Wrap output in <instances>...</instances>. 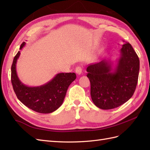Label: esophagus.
<instances>
[{
  "label": "esophagus",
  "mask_w": 150,
  "mask_h": 150,
  "mask_svg": "<svg viewBox=\"0 0 150 150\" xmlns=\"http://www.w3.org/2000/svg\"><path fill=\"white\" fill-rule=\"evenodd\" d=\"M75 72L77 73V74L78 75H81V73L82 72V69L81 66H77L75 69Z\"/></svg>",
  "instance_id": "esophagus-1"
}]
</instances>
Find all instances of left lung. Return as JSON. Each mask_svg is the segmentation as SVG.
Wrapping results in <instances>:
<instances>
[{
	"label": "left lung",
	"mask_w": 150,
	"mask_h": 150,
	"mask_svg": "<svg viewBox=\"0 0 150 150\" xmlns=\"http://www.w3.org/2000/svg\"><path fill=\"white\" fill-rule=\"evenodd\" d=\"M139 66V57L129 42L122 46L116 64L111 59H103L89 64L87 77L95 106L103 110H111L126 103L135 92Z\"/></svg>",
	"instance_id": "8db88e82"
}]
</instances>
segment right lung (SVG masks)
<instances>
[{
  "label": "right lung",
  "instance_id": "obj_1",
  "mask_svg": "<svg viewBox=\"0 0 150 150\" xmlns=\"http://www.w3.org/2000/svg\"><path fill=\"white\" fill-rule=\"evenodd\" d=\"M26 43L20 47L22 50ZM21 55L18 52L11 66V80L13 90L18 99L25 106L36 112L50 113L62 104L69 86L76 79L75 73H60L52 80L40 86H28L19 79L16 64Z\"/></svg>",
  "mask_w": 150,
  "mask_h": 150
}]
</instances>
